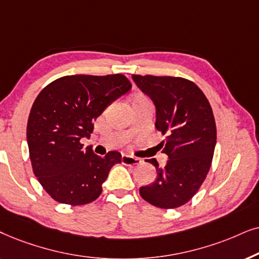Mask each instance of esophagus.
I'll return each instance as SVG.
<instances>
[{
  "label": "esophagus",
  "mask_w": 259,
  "mask_h": 259,
  "mask_svg": "<svg viewBox=\"0 0 259 259\" xmlns=\"http://www.w3.org/2000/svg\"><path fill=\"white\" fill-rule=\"evenodd\" d=\"M141 162L142 161L137 157L130 156V155H122V163L125 165H136V164H140Z\"/></svg>",
  "instance_id": "1"
}]
</instances>
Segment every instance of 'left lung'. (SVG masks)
<instances>
[{
	"label": "left lung",
	"mask_w": 259,
	"mask_h": 259,
	"mask_svg": "<svg viewBox=\"0 0 259 259\" xmlns=\"http://www.w3.org/2000/svg\"><path fill=\"white\" fill-rule=\"evenodd\" d=\"M133 80L154 102L155 127L165 135L160 146L169 158L163 168L155 158L147 160L157 178L142 186L140 194L156 207H180L195 195L211 168L217 142L212 108L204 92L185 78L133 74Z\"/></svg>",
	"instance_id": "8db88e82"
}]
</instances>
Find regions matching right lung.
<instances>
[{"instance_id":"obj_1","label":"right lung","mask_w":259,"mask_h":259,"mask_svg":"<svg viewBox=\"0 0 259 259\" xmlns=\"http://www.w3.org/2000/svg\"><path fill=\"white\" fill-rule=\"evenodd\" d=\"M132 89L123 74L66 75L48 84L33 103L27 142L33 171L55 201L71 206L95 201L122 155L98 156L80 143L113 101Z\"/></svg>"}]
</instances>
